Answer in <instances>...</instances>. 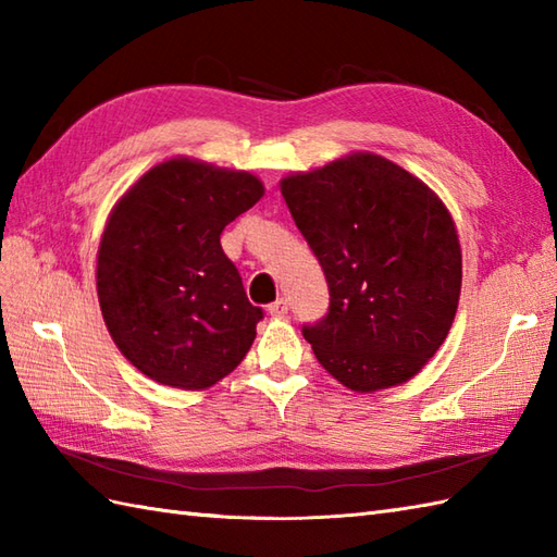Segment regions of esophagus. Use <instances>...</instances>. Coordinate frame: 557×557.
Returning <instances> with one entry per match:
<instances>
[{
	"label": "esophagus",
	"mask_w": 557,
	"mask_h": 557,
	"mask_svg": "<svg viewBox=\"0 0 557 557\" xmlns=\"http://www.w3.org/2000/svg\"><path fill=\"white\" fill-rule=\"evenodd\" d=\"M287 299H277V301H272L270 306H268V313L272 315V318H282V315H287Z\"/></svg>",
	"instance_id": "esophagus-1"
}]
</instances>
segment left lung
<instances>
[{
  "instance_id": "obj_1",
  "label": "left lung",
  "mask_w": 557,
  "mask_h": 557,
  "mask_svg": "<svg viewBox=\"0 0 557 557\" xmlns=\"http://www.w3.org/2000/svg\"><path fill=\"white\" fill-rule=\"evenodd\" d=\"M280 191L330 289L327 315L304 325L315 359L354 393L411 381L445 342L461 292L459 236L441 196L361 150L287 174Z\"/></svg>"
}]
</instances>
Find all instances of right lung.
Segmentation results:
<instances>
[{"label":"right lung","instance_id":"add662e5","mask_svg":"<svg viewBox=\"0 0 557 557\" xmlns=\"http://www.w3.org/2000/svg\"><path fill=\"white\" fill-rule=\"evenodd\" d=\"M263 194L251 172L170 158L114 203L98 301L116 349L150 381L206 389L251 349L263 311L246 299L220 234Z\"/></svg>","mask_w":557,"mask_h":557}]
</instances>
